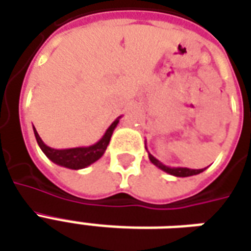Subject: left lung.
Listing matches in <instances>:
<instances>
[{
  "mask_svg": "<svg viewBox=\"0 0 251 251\" xmlns=\"http://www.w3.org/2000/svg\"><path fill=\"white\" fill-rule=\"evenodd\" d=\"M148 154H149V160H151L157 168H160L161 171H164V172H167V174L172 175V176H176V177H188V176L199 175L205 169H189L181 168V167H177V168H175V167H168V165H164L161 161H158L157 158L154 157V156H152L149 152H148Z\"/></svg>",
  "mask_w": 251,
  "mask_h": 251,
  "instance_id": "left-lung-1",
  "label": "left lung"
}]
</instances>
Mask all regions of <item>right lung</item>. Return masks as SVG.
<instances>
[{
	"label": "right lung",
	"instance_id": "1",
	"mask_svg": "<svg viewBox=\"0 0 251 251\" xmlns=\"http://www.w3.org/2000/svg\"><path fill=\"white\" fill-rule=\"evenodd\" d=\"M120 118L121 117H118L109 126V129L106 130L103 137L97 144L90 145V147L70 148V149H53V148L48 147V145H46L43 142V140L39 136V133L36 131L35 127H33V131H35L36 141L39 144V147H40L43 153L51 160L52 163H55L57 165H60V167H64V168L68 169H82L88 167V165H91V164L95 163L97 160H99V158L103 156L104 151H106V148L109 145L111 134H113V131H114V129L118 125V122H120Z\"/></svg>",
	"mask_w": 251,
	"mask_h": 251
}]
</instances>
